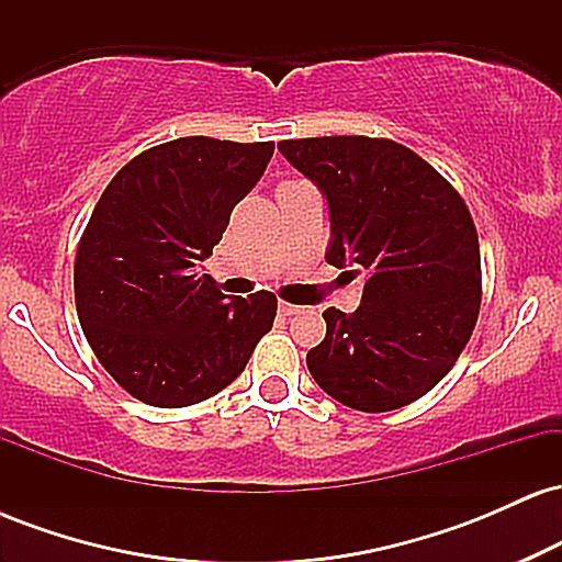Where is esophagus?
I'll return each mask as SVG.
<instances>
[{
    "label": "esophagus",
    "mask_w": 562,
    "mask_h": 562,
    "mask_svg": "<svg viewBox=\"0 0 562 562\" xmlns=\"http://www.w3.org/2000/svg\"><path fill=\"white\" fill-rule=\"evenodd\" d=\"M301 306H295V303H288V301H280V314L282 317H293V314H299Z\"/></svg>",
    "instance_id": "obj_1"
}]
</instances>
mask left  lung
<instances>
[{
	"instance_id": "1",
	"label": "left lung",
	"mask_w": 562,
	"mask_h": 562,
	"mask_svg": "<svg viewBox=\"0 0 562 562\" xmlns=\"http://www.w3.org/2000/svg\"><path fill=\"white\" fill-rule=\"evenodd\" d=\"M330 209L327 263L367 274L353 314L327 308L306 353L319 389L359 412L425 396L460 359L481 308L479 232L465 200L409 147L375 137L277 145Z\"/></svg>"
}]
</instances>
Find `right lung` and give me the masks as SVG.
Instances as JSON below:
<instances>
[{
    "instance_id": "right-lung-1",
    "label": "right lung",
    "mask_w": 562,
    "mask_h": 562,
    "mask_svg": "<svg viewBox=\"0 0 562 562\" xmlns=\"http://www.w3.org/2000/svg\"><path fill=\"white\" fill-rule=\"evenodd\" d=\"M272 153L274 142L179 137L128 160L97 200L76 250V312L108 375L139 402H205L272 330L274 293L229 301L198 274Z\"/></svg>"
}]
</instances>
